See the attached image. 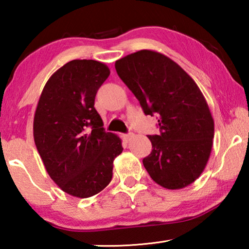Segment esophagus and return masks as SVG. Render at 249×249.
Wrapping results in <instances>:
<instances>
[{
	"label": "esophagus",
	"mask_w": 249,
	"mask_h": 249,
	"mask_svg": "<svg viewBox=\"0 0 249 249\" xmlns=\"http://www.w3.org/2000/svg\"><path fill=\"white\" fill-rule=\"evenodd\" d=\"M123 140L125 141V142H129L130 140H132V138L134 137V134L133 133H129V134H123Z\"/></svg>",
	"instance_id": "1"
}]
</instances>
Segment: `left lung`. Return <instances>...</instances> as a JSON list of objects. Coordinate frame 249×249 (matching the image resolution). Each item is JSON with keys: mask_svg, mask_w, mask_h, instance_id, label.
Segmentation results:
<instances>
[{"mask_svg": "<svg viewBox=\"0 0 249 249\" xmlns=\"http://www.w3.org/2000/svg\"><path fill=\"white\" fill-rule=\"evenodd\" d=\"M115 69L145 114L158 116L160 134L148 136L153 150L142 159L151 179L170 190L195 182L208 163L214 137L212 114L195 80L155 50L127 54L115 61Z\"/></svg>", "mask_w": 249, "mask_h": 249, "instance_id": "left-lung-1", "label": "left lung"}]
</instances>
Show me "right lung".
Returning <instances> with one entry per match:
<instances>
[{
    "label": "right lung",
    "instance_id": "obj_1",
    "mask_svg": "<svg viewBox=\"0 0 249 249\" xmlns=\"http://www.w3.org/2000/svg\"><path fill=\"white\" fill-rule=\"evenodd\" d=\"M108 75L103 62H67L46 82L34 116V141L46 171L62 191L81 199L111 182L113 161L123 151L121 138L104 132L94 107Z\"/></svg>",
    "mask_w": 249,
    "mask_h": 249
}]
</instances>
